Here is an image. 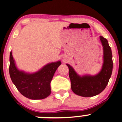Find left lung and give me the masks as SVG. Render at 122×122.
Wrapping results in <instances>:
<instances>
[{
	"label": "left lung",
	"mask_w": 122,
	"mask_h": 122,
	"mask_svg": "<svg viewBox=\"0 0 122 122\" xmlns=\"http://www.w3.org/2000/svg\"><path fill=\"white\" fill-rule=\"evenodd\" d=\"M100 40L103 49V64L102 70L97 75L81 76L71 65L66 64L69 68L71 89L79 96L91 97L99 94L105 89L112 75L113 61L111 48L106 38L100 36Z\"/></svg>",
	"instance_id": "1"
}]
</instances>
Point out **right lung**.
I'll return each instance as SVG.
<instances>
[{"instance_id": "right-lung-1", "label": "right lung", "mask_w": 122, "mask_h": 122, "mask_svg": "<svg viewBox=\"0 0 122 122\" xmlns=\"http://www.w3.org/2000/svg\"><path fill=\"white\" fill-rule=\"evenodd\" d=\"M61 61L51 62L33 74L19 71L11 51L10 53L9 74L13 83L24 97L30 99H43L51 93L50 83Z\"/></svg>"}]
</instances>
